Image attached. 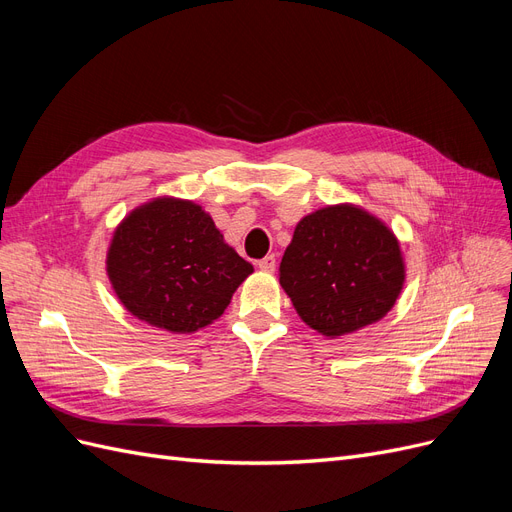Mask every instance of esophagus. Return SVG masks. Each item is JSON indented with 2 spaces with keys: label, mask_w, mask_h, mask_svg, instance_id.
<instances>
[{
  "label": "esophagus",
  "mask_w": 512,
  "mask_h": 512,
  "mask_svg": "<svg viewBox=\"0 0 512 512\" xmlns=\"http://www.w3.org/2000/svg\"><path fill=\"white\" fill-rule=\"evenodd\" d=\"M275 256L273 254H269V256H264L262 260H258L256 262V267L260 269V271H267V273H271V271H275Z\"/></svg>",
  "instance_id": "1"
}]
</instances>
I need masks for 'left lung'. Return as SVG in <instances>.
I'll use <instances>...</instances> for the list:
<instances>
[{
    "label": "left lung",
    "mask_w": 512,
    "mask_h": 512,
    "mask_svg": "<svg viewBox=\"0 0 512 512\" xmlns=\"http://www.w3.org/2000/svg\"><path fill=\"white\" fill-rule=\"evenodd\" d=\"M404 279L398 237L354 203L326 205L301 218L279 264V284L298 317L328 339L383 320Z\"/></svg>",
    "instance_id": "8db88e82"
}]
</instances>
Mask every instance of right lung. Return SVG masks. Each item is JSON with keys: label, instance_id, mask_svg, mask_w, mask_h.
I'll return each mask as SVG.
<instances>
[{"label": "right lung", "instance_id": "obj_1", "mask_svg": "<svg viewBox=\"0 0 512 512\" xmlns=\"http://www.w3.org/2000/svg\"><path fill=\"white\" fill-rule=\"evenodd\" d=\"M105 271L137 320L190 334L218 320L254 267L224 241L199 203L156 197L114 228Z\"/></svg>", "mask_w": 512, "mask_h": 512}]
</instances>
